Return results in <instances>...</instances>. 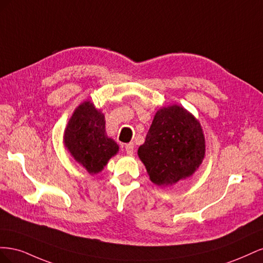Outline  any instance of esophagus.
<instances>
[{"mask_svg": "<svg viewBox=\"0 0 263 263\" xmlns=\"http://www.w3.org/2000/svg\"><path fill=\"white\" fill-rule=\"evenodd\" d=\"M125 150H126L127 155L133 156L134 155V150H135V147H134L133 142H129V144H126L125 145Z\"/></svg>", "mask_w": 263, "mask_h": 263, "instance_id": "esophagus-1", "label": "esophagus"}]
</instances>
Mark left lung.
Returning a JSON list of instances; mask_svg holds the SVG:
<instances>
[{
	"mask_svg": "<svg viewBox=\"0 0 263 263\" xmlns=\"http://www.w3.org/2000/svg\"><path fill=\"white\" fill-rule=\"evenodd\" d=\"M205 155V139L192 114L179 105L159 109L145 144L138 149L150 180L168 185L196 171Z\"/></svg>",
	"mask_w": 263,
	"mask_h": 263,
	"instance_id": "1",
	"label": "left lung"
}]
</instances>
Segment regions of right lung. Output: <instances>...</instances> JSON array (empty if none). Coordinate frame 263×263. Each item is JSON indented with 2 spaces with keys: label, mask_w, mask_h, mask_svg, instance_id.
I'll use <instances>...</instances> for the list:
<instances>
[{
  "label": "right lung",
  "mask_w": 263,
  "mask_h": 263,
  "mask_svg": "<svg viewBox=\"0 0 263 263\" xmlns=\"http://www.w3.org/2000/svg\"><path fill=\"white\" fill-rule=\"evenodd\" d=\"M65 145L76 161L91 174L102 171L118 151V145L105 133L104 115L90 101L82 103L70 118Z\"/></svg>",
  "instance_id": "right-lung-1"
}]
</instances>
